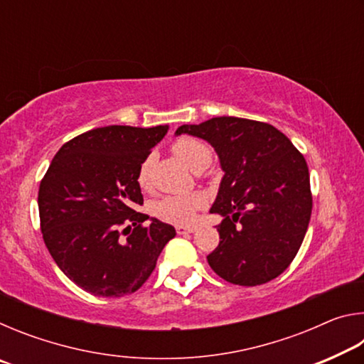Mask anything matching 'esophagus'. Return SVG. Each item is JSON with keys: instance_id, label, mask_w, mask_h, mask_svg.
<instances>
[{"instance_id": "34e87169", "label": "esophagus", "mask_w": 364, "mask_h": 364, "mask_svg": "<svg viewBox=\"0 0 364 364\" xmlns=\"http://www.w3.org/2000/svg\"><path fill=\"white\" fill-rule=\"evenodd\" d=\"M197 230L196 226H176V232L178 234H188V232H194Z\"/></svg>"}]
</instances>
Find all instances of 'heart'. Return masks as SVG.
Wrapping results in <instances>:
<instances>
[{
    "label": "heart",
    "mask_w": 364,
    "mask_h": 364,
    "mask_svg": "<svg viewBox=\"0 0 364 364\" xmlns=\"http://www.w3.org/2000/svg\"><path fill=\"white\" fill-rule=\"evenodd\" d=\"M175 156L186 164L191 170H204L212 162V151L207 144L194 138H180L171 146ZM154 159L149 156L143 160L138 170V184L143 189H147L151 184ZM207 204V197L202 193H188V194H171L164 196L154 200L151 212L156 218L170 225L186 226L191 225L196 218L197 212L204 208Z\"/></svg>",
    "instance_id": "obj_1"
}]
</instances>
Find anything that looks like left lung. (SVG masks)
Segmentation results:
<instances>
[{"mask_svg": "<svg viewBox=\"0 0 364 364\" xmlns=\"http://www.w3.org/2000/svg\"><path fill=\"white\" fill-rule=\"evenodd\" d=\"M213 146L225 171L212 213L220 244L207 262L220 278L258 286L278 278L297 255L311 217L305 157L284 133L264 122L213 117L183 125Z\"/></svg>", "mask_w": 364, "mask_h": 364, "instance_id": "obj_1", "label": "left lung"}]
</instances>
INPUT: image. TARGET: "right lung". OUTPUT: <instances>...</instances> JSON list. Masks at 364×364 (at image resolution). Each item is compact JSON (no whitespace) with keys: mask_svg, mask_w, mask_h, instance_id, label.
<instances>
[{"mask_svg":"<svg viewBox=\"0 0 364 364\" xmlns=\"http://www.w3.org/2000/svg\"><path fill=\"white\" fill-rule=\"evenodd\" d=\"M168 127L110 125L60 147L38 189L49 254L70 281L101 297H123L149 279L175 228L136 212L138 170Z\"/></svg>","mask_w":364,"mask_h":364,"instance_id":"1","label":"right lung"}]
</instances>
